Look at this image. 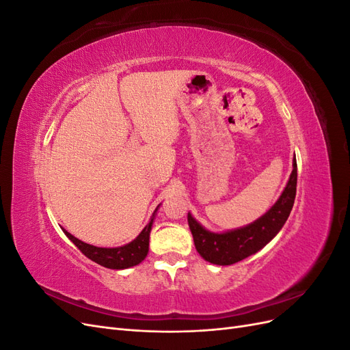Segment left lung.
I'll return each mask as SVG.
<instances>
[{"mask_svg":"<svg viewBox=\"0 0 350 350\" xmlns=\"http://www.w3.org/2000/svg\"><path fill=\"white\" fill-rule=\"evenodd\" d=\"M296 181H298V169L293 159L292 174L279 200L266 215L239 229L215 234L201 226L188 213V226L200 256L211 264L230 266L266 247L279 234L291 215L296 196Z\"/></svg>","mask_w":350,"mask_h":350,"instance_id":"left-lung-1","label":"left lung"}]
</instances>
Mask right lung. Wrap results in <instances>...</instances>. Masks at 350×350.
<instances>
[{
    "label": "right lung",
    "instance_id": "obj_1",
    "mask_svg": "<svg viewBox=\"0 0 350 350\" xmlns=\"http://www.w3.org/2000/svg\"><path fill=\"white\" fill-rule=\"evenodd\" d=\"M156 211L157 208L154 210L150 221L140 232L139 237H137L134 241H131L130 243H126V245L116 247V248L94 247V245H90V243L77 239L76 237H72L66 229L62 230H64V234L74 243V245H76L84 256L90 258L92 261L98 262L107 269L122 270V269L137 266V264H140L146 258L147 252H149V238H150V230H152Z\"/></svg>",
    "mask_w": 350,
    "mask_h": 350
}]
</instances>
